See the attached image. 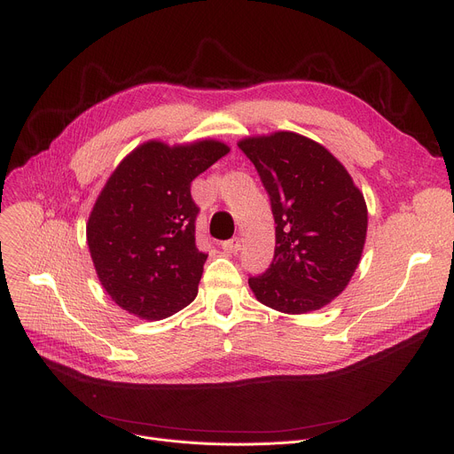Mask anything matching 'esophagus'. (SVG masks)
<instances>
[{"instance_id": "1", "label": "esophagus", "mask_w": 454, "mask_h": 454, "mask_svg": "<svg viewBox=\"0 0 454 454\" xmlns=\"http://www.w3.org/2000/svg\"><path fill=\"white\" fill-rule=\"evenodd\" d=\"M223 250L228 252V254H237V252H239L241 250V239H239V237H231V239L224 241L223 243Z\"/></svg>"}]
</instances>
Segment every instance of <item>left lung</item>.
Returning <instances> with one entry per match:
<instances>
[{
	"instance_id": "1",
	"label": "left lung",
	"mask_w": 454,
	"mask_h": 454,
	"mask_svg": "<svg viewBox=\"0 0 454 454\" xmlns=\"http://www.w3.org/2000/svg\"><path fill=\"white\" fill-rule=\"evenodd\" d=\"M270 199L272 263L250 276L255 298L303 315L327 305L349 283L364 248L368 211L344 165L320 143L294 132L239 141Z\"/></svg>"
}]
</instances>
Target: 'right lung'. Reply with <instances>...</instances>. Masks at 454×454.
Returning <instances> with one entry per match:
<instances>
[{"instance_id": "1", "label": "right lung", "mask_w": 454, "mask_h": 454, "mask_svg": "<svg viewBox=\"0 0 454 454\" xmlns=\"http://www.w3.org/2000/svg\"><path fill=\"white\" fill-rule=\"evenodd\" d=\"M228 153L213 139L176 147L149 141L108 178L86 237L105 291L125 311L161 320L195 300L207 254L195 243L200 207L191 182Z\"/></svg>"}]
</instances>
